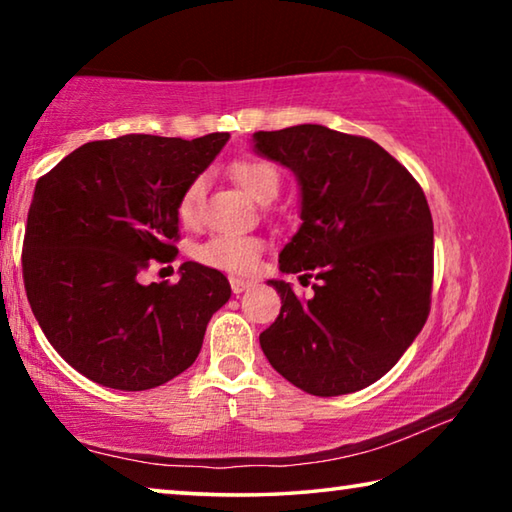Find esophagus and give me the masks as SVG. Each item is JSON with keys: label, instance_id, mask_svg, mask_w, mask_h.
Instances as JSON below:
<instances>
[{"label": "esophagus", "instance_id": "esophagus-1", "mask_svg": "<svg viewBox=\"0 0 512 512\" xmlns=\"http://www.w3.org/2000/svg\"><path fill=\"white\" fill-rule=\"evenodd\" d=\"M250 287H253V282H250V280H244V277H230L232 293H244Z\"/></svg>", "mask_w": 512, "mask_h": 512}]
</instances>
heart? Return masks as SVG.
Returning <instances> with one entry per match:
<instances>
[{
  "instance_id": "1",
  "label": "heart",
  "mask_w": 512,
  "mask_h": 512,
  "mask_svg": "<svg viewBox=\"0 0 512 512\" xmlns=\"http://www.w3.org/2000/svg\"><path fill=\"white\" fill-rule=\"evenodd\" d=\"M232 178L246 189V192L262 203L264 198L275 196L280 189V171L271 160L246 158L237 160L230 167ZM205 201V178L196 176L187 183L178 198V219L185 225H196L201 219ZM264 250V241L255 235H239V232H219L205 239L196 248V259L205 266L219 268L228 273H250Z\"/></svg>"
}]
</instances>
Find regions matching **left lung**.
<instances>
[{
  "label": "left lung",
  "mask_w": 512,
  "mask_h": 512,
  "mask_svg": "<svg viewBox=\"0 0 512 512\" xmlns=\"http://www.w3.org/2000/svg\"><path fill=\"white\" fill-rule=\"evenodd\" d=\"M255 151L296 173L302 225L280 253L284 273L316 277L314 298L271 280L280 316L259 334L271 366L318 397L384 377L427 323L433 221L404 164L361 135L300 124L259 131Z\"/></svg>",
  "instance_id": "1"
}]
</instances>
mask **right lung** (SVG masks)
<instances>
[{"label": "right lung", "mask_w": 512, "mask_h": 512, "mask_svg": "<svg viewBox=\"0 0 512 512\" xmlns=\"http://www.w3.org/2000/svg\"><path fill=\"white\" fill-rule=\"evenodd\" d=\"M121 135L79 146L33 192L22 277L56 352L101 386L149 391L187 370L230 298L216 268L185 262L178 282L142 271L178 255V198L228 142Z\"/></svg>", "instance_id": "1"}]
</instances>
